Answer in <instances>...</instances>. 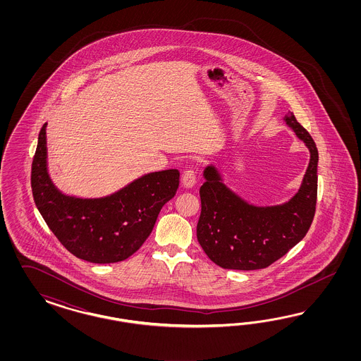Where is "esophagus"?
Wrapping results in <instances>:
<instances>
[{
	"label": "esophagus",
	"instance_id": "34e87169",
	"mask_svg": "<svg viewBox=\"0 0 361 361\" xmlns=\"http://www.w3.org/2000/svg\"><path fill=\"white\" fill-rule=\"evenodd\" d=\"M196 184V171L193 168H189L183 173V185L185 188H192Z\"/></svg>",
	"mask_w": 361,
	"mask_h": 361
}]
</instances>
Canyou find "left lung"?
<instances>
[{
    "label": "left lung",
    "mask_w": 361,
    "mask_h": 361,
    "mask_svg": "<svg viewBox=\"0 0 361 361\" xmlns=\"http://www.w3.org/2000/svg\"><path fill=\"white\" fill-rule=\"evenodd\" d=\"M283 121L310 151L302 184L288 201L264 207L250 204L225 184L216 165L204 169L197 240L222 269H264L303 240L311 226L317 207V144L293 112L284 115Z\"/></svg>",
    "instance_id": "1"
}]
</instances>
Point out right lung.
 Wrapping results in <instances>:
<instances>
[{
  "label": "right lung",
  "mask_w": 361,
  "mask_h": 361,
  "mask_svg": "<svg viewBox=\"0 0 361 361\" xmlns=\"http://www.w3.org/2000/svg\"><path fill=\"white\" fill-rule=\"evenodd\" d=\"M46 126L39 132L32 165L34 202L44 222L79 259L91 263L127 259L149 237L160 210L175 197L180 172H151L98 198L65 195L49 175Z\"/></svg>",
  "instance_id": "right-lung-1"
}]
</instances>
